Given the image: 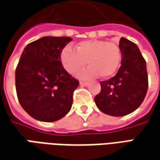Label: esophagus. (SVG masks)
I'll list each match as a JSON object with an SVG mask.
<instances>
[{"mask_svg":"<svg viewBox=\"0 0 160 160\" xmlns=\"http://www.w3.org/2000/svg\"><path fill=\"white\" fill-rule=\"evenodd\" d=\"M80 84L81 86H88V82H86V81H80Z\"/></svg>","mask_w":160,"mask_h":160,"instance_id":"1","label":"esophagus"}]
</instances>
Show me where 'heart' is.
<instances>
[{
  "instance_id": "1",
  "label": "heart",
  "mask_w": 160,
  "mask_h": 160,
  "mask_svg": "<svg viewBox=\"0 0 160 160\" xmlns=\"http://www.w3.org/2000/svg\"><path fill=\"white\" fill-rule=\"evenodd\" d=\"M63 68L70 74H74L88 65L79 73L80 79L90 80L100 75L107 79L113 76L119 68L122 60V51L114 42L91 39L78 43L72 49L66 46L60 52Z\"/></svg>"
}]
</instances>
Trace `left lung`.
Listing matches in <instances>:
<instances>
[{
  "label": "left lung",
  "instance_id": "obj_1",
  "mask_svg": "<svg viewBox=\"0 0 160 160\" xmlns=\"http://www.w3.org/2000/svg\"><path fill=\"white\" fill-rule=\"evenodd\" d=\"M119 47L121 66L114 77L100 82L101 92L94 97L99 109L113 117H123L135 111L148 89L146 62L137 44L122 38Z\"/></svg>",
  "mask_w": 160,
  "mask_h": 160
}]
</instances>
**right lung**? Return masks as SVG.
<instances>
[{"instance_id":"add662e5","label":"right lung","mask_w":160,"mask_h":160,"mask_svg":"<svg viewBox=\"0 0 160 160\" xmlns=\"http://www.w3.org/2000/svg\"><path fill=\"white\" fill-rule=\"evenodd\" d=\"M72 39L43 37L26 46L16 69V88L21 106L41 122H55L70 111L79 80L63 68L60 52Z\"/></svg>"}]
</instances>
